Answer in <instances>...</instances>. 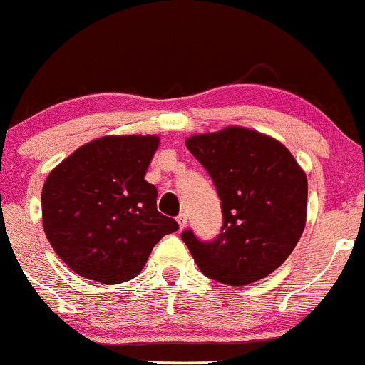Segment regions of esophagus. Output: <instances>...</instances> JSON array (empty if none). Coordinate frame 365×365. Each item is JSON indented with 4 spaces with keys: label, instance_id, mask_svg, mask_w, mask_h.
Returning a JSON list of instances; mask_svg holds the SVG:
<instances>
[{
    "label": "esophagus",
    "instance_id": "34e87169",
    "mask_svg": "<svg viewBox=\"0 0 365 365\" xmlns=\"http://www.w3.org/2000/svg\"><path fill=\"white\" fill-rule=\"evenodd\" d=\"M177 222H178V226H180V227H185V226H187V222H188L187 214H185V212L178 214V216H177Z\"/></svg>",
    "mask_w": 365,
    "mask_h": 365
}]
</instances>
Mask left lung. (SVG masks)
<instances>
[{
    "mask_svg": "<svg viewBox=\"0 0 365 365\" xmlns=\"http://www.w3.org/2000/svg\"><path fill=\"white\" fill-rule=\"evenodd\" d=\"M185 144L212 178L222 210L216 238L182 232L200 272L230 285L267 277L304 231L306 173L284 144L245 127L192 135Z\"/></svg>",
    "mask_w": 365,
    "mask_h": 365,
    "instance_id": "left-lung-1",
    "label": "left lung"
}]
</instances>
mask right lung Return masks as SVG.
Returning <instances> with one entry per match:
<instances>
[{
    "label": "right lung",
    "instance_id": "1",
    "mask_svg": "<svg viewBox=\"0 0 365 365\" xmlns=\"http://www.w3.org/2000/svg\"><path fill=\"white\" fill-rule=\"evenodd\" d=\"M158 143L155 135H105L47 177L43 231L81 277L107 285L134 279L158 241L178 230L158 212L156 187L144 180Z\"/></svg>",
    "mask_w": 365,
    "mask_h": 365
}]
</instances>
